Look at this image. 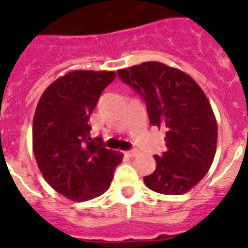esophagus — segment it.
I'll return each instance as SVG.
<instances>
[{"label":"esophagus","instance_id":"1","mask_svg":"<svg viewBox=\"0 0 248 248\" xmlns=\"http://www.w3.org/2000/svg\"><path fill=\"white\" fill-rule=\"evenodd\" d=\"M138 154H139V151H138L137 149H131V150L125 151V155L129 157H134V156H137Z\"/></svg>","mask_w":248,"mask_h":248}]
</instances>
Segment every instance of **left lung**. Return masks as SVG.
<instances>
[{
    "mask_svg": "<svg viewBox=\"0 0 248 248\" xmlns=\"http://www.w3.org/2000/svg\"><path fill=\"white\" fill-rule=\"evenodd\" d=\"M120 80L145 102L151 125L165 130V151L144 183L164 195H183L209 171L217 141L210 102L191 77L160 62L118 71Z\"/></svg>",
    "mask_w": 248,
    "mask_h": 248,
    "instance_id": "8db88e82",
    "label": "left lung"
}]
</instances>
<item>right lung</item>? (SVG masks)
Masks as SVG:
<instances>
[{"instance_id":"1","label":"right lung","mask_w":248,"mask_h":248,"mask_svg":"<svg viewBox=\"0 0 248 248\" xmlns=\"http://www.w3.org/2000/svg\"><path fill=\"white\" fill-rule=\"evenodd\" d=\"M115 72L74 71L48 87L33 118V151L38 168L57 192L74 201L104 194L120 151L104 148L102 138H91L88 124L100 94L115 79Z\"/></svg>"}]
</instances>
